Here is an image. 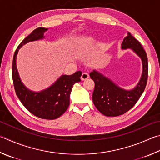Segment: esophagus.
I'll use <instances>...</instances> for the list:
<instances>
[{
  "label": "esophagus",
  "instance_id": "1",
  "mask_svg": "<svg viewBox=\"0 0 160 160\" xmlns=\"http://www.w3.org/2000/svg\"><path fill=\"white\" fill-rule=\"evenodd\" d=\"M88 78H89V74L88 73V72H82V75H81V80H85L86 79H88Z\"/></svg>",
  "mask_w": 160,
  "mask_h": 160
}]
</instances>
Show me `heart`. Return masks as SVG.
Returning <instances> with one entry per match:
<instances>
[{
    "label": "heart",
    "instance_id": "obj_1",
    "mask_svg": "<svg viewBox=\"0 0 160 160\" xmlns=\"http://www.w3.org/2000/svg\"><path fill=\"white\" fill-rule=\"evenodd\" d=\"M94 40L92 38L90 37H86L80 40V41L78 43L76 46V50L78 52H83L87 50H88L89 48L94 45Z\"/></svg>",
    "mask_w": 160,
    "mask_h": 160
}]
</instances>
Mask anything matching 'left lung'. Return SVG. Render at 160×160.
<instances>
[{
    "label": "left lung",
    "mask_w": 160,
    "mask_h": 160,
    "mask_svg": "<svg viewBox=\"0 0 160 160\" xmlns=\"http://www.w3.org/2000/svg\"><path fill=\"white\" fill-rule=\"evenodd\" d=\"M121 49H130L141 59V77L133 89L127 90L120 88L97 70H93L89 73L90 78L95 83L92 95L93 103L98 111L108 117L122 115L132 108L143 94L147 84L148 72V58L146 52L141 43L128 32L127 36L122 42Z\"/></svg>",
    "instance_id": "8db88e82"
}]
</instances>
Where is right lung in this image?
Listing matches in <instances>:
<instances>
[{"label":"right lung","instance_id":"obj_1","mask_svg":"<svg viewBox=\"0 0 160 160\" xmlns=\"http://www.w3.org/2000/svg\"><path fill=\"white\" fill-rule=\"evenodd\" d=\"M47 28L39 27L22 40L14 52L12 62V80L16 94L23 105L36 117L54 120L63 115L70 103V96L75 83L80 82L82 72L71 75H62L50 85L40 92L28 89L22 82L17 68V56L19 49L28 42L45 38Z\"/></svg>","mask_w":160,"mask_h":160}]
</instances>
